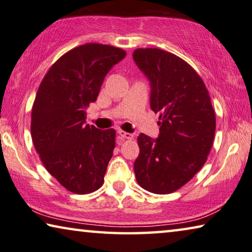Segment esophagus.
<instances>
[{"mask_svg": "<svg viewBox=\"0 0 252 252\" xmlns=\"http://www.w3.org/2000/svg\"><path fill=\"white\" fill-rule=\"evenodd\" d=\"M118 135H119V137L123 139H133V137H134L133 135L129 133H126V131H124V130H118Z\"/></svg>", "mask_w": 252, "mask_h": 252, "instance_id": "34e87169", "label": "esophagus"}]
</instances>
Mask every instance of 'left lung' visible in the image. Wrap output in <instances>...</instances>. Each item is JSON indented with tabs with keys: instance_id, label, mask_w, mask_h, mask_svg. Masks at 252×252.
<instances>
[{
	"instance_id": "left-lung-1",
	"label": "left lung",
	"mask_w": 252,
	"mask_h": 252,
	"mask_svg": "<svg viewBox=\"0 0 252 252\" xmlns=\"http://www.w3.org/2000/svg\"><path fill=\"white\" fill-rule=\"evenodd\" d=\"M151 81V108L159 114V136L137 137L136 181L148 192L168 194L199 172L213 145L216 113L202 78L187 61L156 48L133 53Z\"/></svg>"
}]
</instances>
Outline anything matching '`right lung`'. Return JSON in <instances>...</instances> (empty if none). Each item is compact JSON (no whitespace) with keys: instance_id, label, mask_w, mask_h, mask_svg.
Here are the masks:
<instances>
[{"instance_id":"1","label":"right lung","mask_w":252,"mask_h":252,"mask_svg":"<svg viewBox=\"0 0 252 252\" xmlns=\"http://www.w3.org/2000/svg\"><path fill=\"white\" fill-rule=\"evenodd\" d=\"M126 51L87 43L61 56L45 73L31 113V137L47 171L64 189L88 194L104 184L116 130L86 125V109Z\"/></svg>"}]
</instances>
